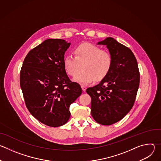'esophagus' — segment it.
<instances>
[{
  "label": "esophagus",
  "instance_id": "obj_1",
  "mask_svg": "<svg viewBox=\"0 0 161 161\" xmlns=\"http://www.w3.org/2000/svg\"><path fill=\"white\" fill-rule=\"evenodd\" d=\"M81 88H82V90H83V92H85V91H86V87L85 86H84V85H81Z\"/></svg>",
  "mask_w": 161,
  "mask_h": 161
}]
</instances>
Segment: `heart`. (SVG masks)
Segmentation results:
<instances>
[{
  "label": "heart",
  "mask_w": 161,
  "mask_h": 161,
  "mask_svg": "<svg viewBox=\"0 0 161 161\" xmlns=\"http://www.w3.org/2000/svg\"><path fill=\"white\" fill-rule=\"evenodd\" d=\"M75 57L68 55L64 58V66L67 74L75 77L83 71L74 80L83 85H88L94 80L101 81L109 73L113 65L111 53L101 50L96 45L88 42L81 43L74 48Z\"/></svg>",
  "instance_id": "obj_1"
}]
</instances>
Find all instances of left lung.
Here are the masks:
<instances>
[{
	"instance_id": "obj_1",
	"label": "left lung",
	"mask_w": 161,
	"mask_h": 161,
	"mask_svg": "<svg viewBox=\"0 0 161 161\" xmlns=\"http://www.w3.org/2000/svg\"><path fill=\"white\" fill-rule=\"evenodd\" d=\"M98 44L106 45L113 58L112 68L97 85L88 88L91 114L99 124L109 125L122 119L132 108L140 85V71L132 52L112 37Z\"/></svg>"
}]
</instances>
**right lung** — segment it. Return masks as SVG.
Here are the masks:
<instances>
[{"instance_id":"right-lung-1","label":"right lung","mask_w":161,"mask_h":161,"mask_svg":"<svg viewBox=\"0 0 161 161\" xmlns=\"http://www.w3.org/2000/svg\"><path fill=\"white\" fill-rule=\"evenodd\" d=\"M70 44L60 39L43 41L28 53L20 71V86L28 110L50 127L67 122L70 105L82 93L64 66V53Z\"/></svg>"}]
</instances>
